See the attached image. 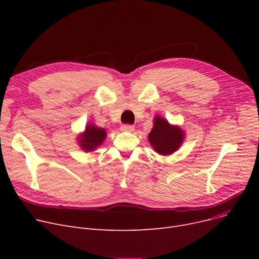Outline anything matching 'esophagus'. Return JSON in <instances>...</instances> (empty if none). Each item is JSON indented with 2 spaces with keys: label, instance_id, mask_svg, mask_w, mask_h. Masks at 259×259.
<instances>
[{
  "label": "esophagus",
  "instance_id": "esophagus-1",
  "mask_svg": "<svg viewBox=\"0 0 259 259\" xmlns=\"http://www.w3.org/2000/svg\"><path fill=\"white\" fill-rule=\"evenodd\" d=\"M120 130H121V131H124V132H132V131L134 130V126H132V125H128V124H126V125H122V126L120 127Z\"/></svg>",
  "mask_w": 259,
  "mask_h": 259
}]
</instances>
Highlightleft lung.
Returning <instances> with one entry per match:
<instances>
[{"label":"left lung","mask_w":259,"mask_h":259,"mask_svg":"<svg viewBox=\"0 0 259 259\" xmlns=\"http://www.w3.org/2000/svg\"><path fill=\"white\" fill-rule=\"evenodd\" d=\"M185 134L179 126L170 125L166 118L155 116L148 140L154 151L160 155H170L181 147Z\"/></svg>","instance_id":"1"}]
</instances>
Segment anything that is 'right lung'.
Returning a JSON list of instances; mask_svg holds the SVG:
<instances>
[{"mask_svg":"<svg viewBox=\"0 0 259 259\" xmlns=\"http://www.w3.org/2000/svg\"><path fill=\"white\" fill-rule=\"evenodd\" d=\"M106 135L107 133L105 129L89 124L86 126L85 131L78 137V145L86 152L93 151L102 145L106 139Z\"/></svg>","mask_w":259,"mask_h":259,"instance_id":"right-lung-1","label":"right lung"}]
</instances>
